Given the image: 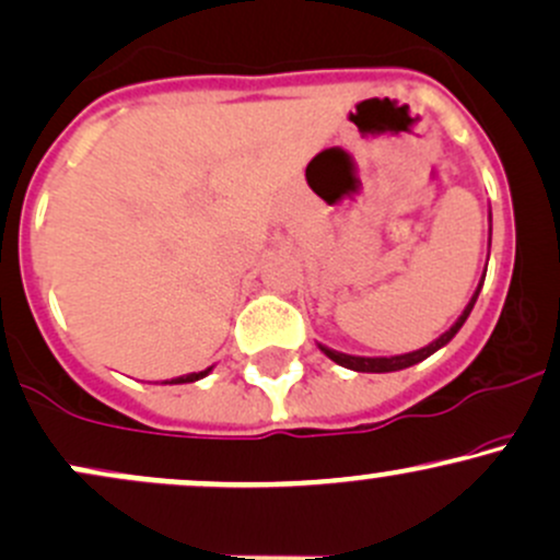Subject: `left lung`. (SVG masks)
<instances>
[{
  "label": "left lung",
  "instance_id": "left-lung-1",
  "mask_svg": "<svg viewBox=\"0 0 560 560\" xmlns=\"http://www.w3.org/2000/svg\"><path fill=\"white\" fill-rule=\"evenodd\" d=\"M490 223H492V213H490ZM490 242H492V229H490ZM487 260H490V255H487ZM485 276H487V268H485V273H481L479 287L474 289L471 300H468V305L464 307V313H460L458 320H455V324L450 326V329H447L445 334H440V337H436L434 342H429L427 347H421V350L402 352V355H389V358L347 355V352L331 350V347H326V345H320V342H318V350L324 352V355L329 358V361L337 363V365H345V369H350V371H361V374H389V371H402V369H410V365H416V363L427 361L429 355H434L436 350H442V347H445V345L450 342V339H453L455 334L460 331V326L466 324V318L471 316L474 305H477V298H479V292H481V284H485Z\"/></svg>",
  "mask_w": 560,
  "mask_h": 560
}]
</instances>
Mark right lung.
Returning <instances> with one entry per match:
<instances>
[{"mask_svg": "<svg viewBox=\"0 0 560 560\" xmlns=\"http://www.w3.org/2000/svg\"><path fill=\"white\" fill-rule=\"evenodd\" d=\"M210 371H213V365H210V369H205V371H197V374L176 376V378H171V382H163V384H189V382H199V378H205V376H208Z\"/></svg>", "mask_w": 560, "mask_h": 560, "instance_id": "right-lung-1", "label": "right lung"}]
</instances>
